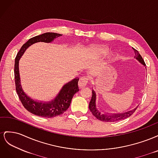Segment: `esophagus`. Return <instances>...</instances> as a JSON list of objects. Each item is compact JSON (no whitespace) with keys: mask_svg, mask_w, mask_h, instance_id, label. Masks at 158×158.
<instances>
[{"mask_svg":"<svg viewBox=\"0 0 158 158\" xmlns=\"http://www.w3.org/2000/svg\"><path fill=\"white\" fill-rule=\"evenodd\" d=\"M88 79L87 78V77H85V76H84V77L81 78L79 80V82H78V85L80 88H82L83 87L86 86L88 84Z\"/></svg>","mask_w":158,"mask_h":158,"instance_id":"esophagus-1","label":"esophagus"}]
</instances>
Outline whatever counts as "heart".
<instances>
[{"mask_svg":"<svg viewBox=\"0 0 158 158\" xmlns=\"http://www.w3.org/2000/svg\"><path fill=\"white\" fill-rule=\"evenodd\" d=\"M94 52L98 55H104L107 53L108 49L105 47H99L94 49Z\"/></svg>","mask_w":158,"mask_h":158,"instance_id":"heart-1","label":"heart"}]
</instances>
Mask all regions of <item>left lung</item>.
Instances as JSON below:
<instances>
[{
	"label": "left lung",
	"mask_w": 158,
	"mask_h": 158,
	"mask_svg": "<svg viewBox=\"0 0 158 158\" xmlns=\"http://www.w3.org/2000/svg\"><path fill=\"white\" fill-rule=\"evenodd\" d=\"M134 51H135V56H134L135 58L140 63L146 66V64L144 63V60H143L142 56L140 55L139 52L135 49L132 48ZM96 98H97V94L95 93V91L92 89V99H91V101L89 103V109L90 111L92 113L93 115L96 117L98 120L104 121V122H116L118 121L123 120V119H125L126 118H128L130 117L131 114H133V113L136 111V108L131 110V111H129L125 113H103L102 109H98L96 105Z\"/></svg>",
	"instance_id": "8db88e82"
}]
</instances>
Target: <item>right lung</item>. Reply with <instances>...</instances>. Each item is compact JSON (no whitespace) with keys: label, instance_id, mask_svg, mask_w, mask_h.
Returning a JSON list of instances; mask_svg holds the SVG:
<instances>
[{"label":"right lung","instance_id":"obj_1","mask_svg":"<svg viewBox=\"0 0 158 158\" xmlns=\"http://www.w3.org/2000/svg\"><path fill=\"white\" fill-rule=\"evenodd\" d=\"M56 33L47 32L40 35L33 37L23 44L19 51L15 59L14 64V78H15L16 90L19 99L28 111L37 116L51 118L60 115L65 112L70 107L74 95L79 91L78 82L79 79L74 78L65 84L54 99L50 102H43L33 99L23 91L21 85V80L19 71V60L24 53L26 50L31 45L37 42L51 43L56 38L61 36Z\"/></svg>","mask_w":158,"mask_h":158}]
</instances>
